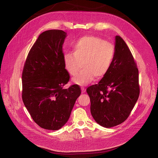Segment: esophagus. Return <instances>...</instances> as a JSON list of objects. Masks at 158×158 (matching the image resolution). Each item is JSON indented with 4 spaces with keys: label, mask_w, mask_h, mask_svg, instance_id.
Here are the masks:
<instances>
[{
    "label": "esophagus",
    "mask_w": 158,
    "mask_h": 158,
    "mask_svg": "<svg viewBox=\"0 0 158 158\" xmlns=\"http://www.w3.org/2000/svg\"><path fill=\"white\" fill-rule=\"evenodd\" d=\"M81 90H82V93H85V91H86L85 88H84V87H83L81 88Z\"/></svg>",
    "instance_id": "34e87169"
}]
</instances>
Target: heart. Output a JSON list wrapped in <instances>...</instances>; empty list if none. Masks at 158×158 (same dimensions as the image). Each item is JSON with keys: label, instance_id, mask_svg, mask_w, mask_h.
Masks as SVG:
<instances>
[{"label": "heart", "instance_id": "1", "mask_svg": "<svg viewBox=\"0 0 158 158\" xmlns=\"http://www.w3.org/2000/svg\"><path fill=\"white\" fill-rule=\"evenodd\" d=\"M115 56V48L112 43L101 37L87 35L79 39L73 45V53L64 55V67L77 84L85 85L94 77L103 78L109 71Z\"/></svg>", "mask_w": 158, "mask_h": 158}]
</instances>
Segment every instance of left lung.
I'll return each mask as SVG.
<instances>
[{
  "label": "left lung",
  "instance_id": "obj_1",
  "mask_svg": "<svg viewBox=\"0 0 158 158\" xmlns=\"http://www.w3.org/2000/svg\"><path fill=\"white\" fill-rule=\"evenodd\" d=\"M115 43V56L109 71L98 84L86 90L93 118L108 128L127 119L140 93L139 71L130 49L119 35Z\"/></svg>",
  "mask_w": 158,
  "mask_h": 158
}]
</instances>
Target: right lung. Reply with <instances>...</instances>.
<instances>
[{"label":"right lung","mask_w":158,"mask_h":158,"mask_svg":"<svg viewBox=\"0 0 158 158\" xmlns=\"http://www.w3.org/2000/svg\"><path fill=\"white\" fill-rule=\"evenodd\" d=\"M65 36L64 31L57 29L40 34L22 71V101L34 121L45 129H60L81 93L77 84L63 88L70 79L63 61Z\"/></svg>","instance_id":"right-lung-1"}]
</instances>
